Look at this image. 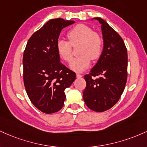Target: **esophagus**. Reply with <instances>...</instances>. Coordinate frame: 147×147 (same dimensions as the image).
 <instances>
[{"instance_id":"34e87169","label":"esophagus","mask_w":147,"mask_h":147,"mask_svg":"<svg viewBox=\"0 0 147 147\" xmlns=\"http://www.w3.org/2000/svg\"><path fill=\"white\" fill-rule=\"evenodd\" d=\"M82 76L81 75V74H78V73L76 74V77H77V78H81Z\"/></svg>"}]
</instances>
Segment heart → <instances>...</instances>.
Wrapping results in <instances>:
<instances>
[{
    "label": "heart",
    "mask_w": 147,
    "mask_h": 147,
    "mask_svg": "<svg viewBox=\"0 0 147 147\" xmlns=\"http://www.w3.org/2000/svg\"><path fill=\"white\" fill-rule=\"evenodd\" d=\"M69 42L58 40L57 51L58 55L66 62L73 57L72 47L80 44L78 53L80 57L74 59L69 64L71 69L75 71H83L90 65V58L95 60L100 57L103 50V39L98 33L92 31L85 24L76 25L67 33Z\"/></svg>",
    "instance_id": "obj_1"
}]
</instances>
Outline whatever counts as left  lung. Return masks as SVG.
<instances>
[{
	"mask_svg": "<svg viewBox=\"0 0 147 147\" xmlns=\"http://www.w3.org/2000/svg\"><path fill=\"white\" fill-rule=\"evenodd\" d=\"M93 19L98 21L101 25L103 49L97 63L90 73L85 76L87 85L82 97L90 109L104 112L117 103L124 90L128 54L119 34L101 18ZM96 76L100 77L93 78Z\"/></svg>",
	"mask_w": 147,
	"mask_h": 147,
	"instance_id": "8db88e82",
	"label": "left lung"
}]
</instances>
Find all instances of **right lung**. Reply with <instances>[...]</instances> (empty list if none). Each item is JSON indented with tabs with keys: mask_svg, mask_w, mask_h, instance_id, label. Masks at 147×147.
I'll return each mask as SVG.
<instances>
[{
	"mask_svg": "<svg viewBox=\"0 0 147 147\" xmlns=\"http://www.w3.org/2000/svg\"><path fill=\"white\" fill-rule=\"evenodd\" d=\"M74 23L63 19L49 21L31 36L24 51L25 88L32 104L42 113L51 114L62 109L65 89L76 77L60 62L56 47L62 30Z\"/></svg>",
	"mask_w": 147,
	"mask_h": 147,
	"instance_id": "obj_1",
	"label": "right lung"
}]
</instances>
